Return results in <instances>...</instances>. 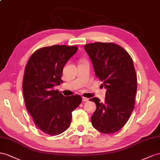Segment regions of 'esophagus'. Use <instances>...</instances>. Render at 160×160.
<instances>
[{"label":"esophagus","mask_w":160,"mask_h":160,"mask_svg":"<svg viewBox=\"0 0 160 160\" xmlns=\"http://www.w3.org/2000/svg\"><path fill=\"white\" fill-rule=\"evenodd\" d=\"M88 100H89V99H88V98H86V97H82V101H83V102L88 101Z\"/></svg>","instance_id":"1"}]
</instances>
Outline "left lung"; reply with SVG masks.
<instances>
[{"label":"left lung","mask_w":160,"mask_h":160,"mask_svg":"<svg viewBox=\"0 0 160 160\" xmlns=\"http://www.w3.org/2000/svg\"><path fill=\"white\" fill-rule=\"evenodd\" d=\"M95 76L106 89L105 103L91 98L97 108L91 116L94 128L104 134L120 130L134 109L137 78L131 57L122 47L114 43L86 44Z\"/></svg>","instance_id":"1"}]
</instances>
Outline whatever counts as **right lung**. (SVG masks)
Masks as SVG:
<instances>
[{"label":"right lung","instance_id":"add662e5","mask_svg":"<svg viewBox=\"0 0 160 160\" xmlns=\"http://www.w3.org/2000/svg\"><path fill=\"white\" fill-rule=\"evenodd\" d=\"M78 47L54 45L41 48L30 57L26 66L23 93L28 112L44 133L57 135L70 125L72 112L81 103L78 95L64 97L55 86L62 80L63 69Z\"/></svg>","mask_w":160,"mask_h":160}]
</instances>
